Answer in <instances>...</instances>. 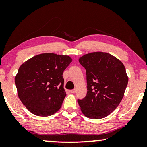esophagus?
Returning <instances> with one entry per match:
<instances>
[{
  "mask_svg": "<svg viewBox=\"0 0 147 147\" xmlns=\"http://www.w3.org/2000/svg\"><path fill=\"white\" fill-rule=\"evenodd\" d=\"M70 92H71V93H73V94H74V93H76V89H74V90H71L69 91Z\"/></svg>",
  "mask_w": 147,
  "mask_h": 147,
  "instance_id": "1",
  "label": "esophagus"
}]
</instances>
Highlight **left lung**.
Returning a JSON list of instances; mask_svg holds the SVG:
<instances>
[{"label": "left lung", "instance_id": "1", "mask_svg": "<svg viewBox=\"0 0 147 147\" xmlns=\"http://www.w3.org/2000/svg\"><path fill=\"white\" fill-rule=\"evenodd\" d=\"M86 69L87 95L78 100L82 113L92 119L105 118L124 97L128 77L124 64L111 54L96 51L79 58Z\"/></svg>", "mask_w": 147, "mask_h": 147}]
</instances>
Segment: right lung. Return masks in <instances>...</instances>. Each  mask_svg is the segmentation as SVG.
<instances>
[{"mask_svg": "<svg viewBox=\"0 0 147 147\" xmlns=\"http://www.w3.org/2000/svg\"><path fill=\"white\" fill-rule=\"evenodd\" d=\"M71 61L69 55L45 53L20 66L15 85L19 98L29 112L49 116L60 109L66 96L62 75Z\"/></svg>", "mask_w": 147, "mask_h": 147, "instance_id": "1", "label": "right lung"}]
</instances>
